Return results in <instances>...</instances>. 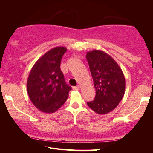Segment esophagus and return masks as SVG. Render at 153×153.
Wrapping results in <instances>:
<instances>
[{
  "label": "esophagus",
  "instance_id": "esophagus-1",
  "mask_svg": "<svg viewBox=\"0 0 153 153\" xmlns=\"http://www.w3.org/2000/svg\"><path fill=\"white\" fill-rule=\"evenodd\" d=\"M79 86H76V87H73V89L74 90H76V91H77V90H79Z\"/></svg>",
  "mask_w": 153,
  "mask_h": 153
}]
</instances>
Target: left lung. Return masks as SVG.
<instances>
[{
	"mask_svg": "<svg viewBox=\"0 0 153 153\" xmlns=\"http://www.w3.org/2000/svg\"><path fill=\"white\" fill-rule=\"evenodd\" d=\"M86 58L96 90L95 99L87 105L97 114H106L119 105L124 95V75L116 62L102 51L87 52Z\"/></svg>",
	"mask_w": 153,
	"mask_h": 153,
	"instance_id": "left-lung-1",
	"label": "left lung"
}]
</instances>
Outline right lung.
Segmentation results:
<instances>
[{
    "instance_id": "right-lung-1",
    "label": "right lung",
    "mask_w": 153,
    "mask_h": 153,
    "mask_svg": "<svg viewBox=\"0 0 153 153\" xmlns=\"http://www.w3.org/2000/svg\"><path fill=\"white\" fill-rule=\"evenodd\" d=\"M67 48L57 47L43 54L29 74L27 89L32 103L45 113L56 112L66 102L71 87L65 82L60 62Z\"/></svg>"
}]
</instances>
